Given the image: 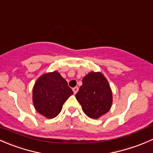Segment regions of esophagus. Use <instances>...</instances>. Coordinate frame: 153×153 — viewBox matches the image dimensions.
<instances>
[{"instance_id":"1","label":"esophagus","mask_w":153,"mask_h":153,"mask_svg":"<svg viewBox=\"0 0 153 153\" xmlns=\"http://www.w3.org/2000/svg\"><path fill=\"white\" fill-rule=\"evenodd\" d=\"M78 91H79V88L78 87H75V88H73V91H74V94H76V93L78 92Z\"/></svg>"}]
</instances>
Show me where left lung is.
<instances>
[{"mask_svg":"<svg viewBox=\"0 0 153 153\" xmlns=\"http://www.w3.org/2000/svg\"><path fill=\"white\" fill-rule=\"evenodd\" d=\"M76 98L84 113L95 119L108 113L113 102L109 83L100 72H90L84 76Z\"/></svg>","mask_w":153,"mask_h":153,"instance_id":"1","label":"left lung"}]
</instances>
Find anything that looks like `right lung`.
<instances>
[{
  "mask_svg": "<svg viewBox=\"0 0 153 153\" xmlns=\"http://www.w3.org/2000/svg\"><path fill=\"white\" fill-rule=\"evenodd\" d=\"M32 94L36 111L48 119H53L60 113L63 104L74 92L60 74L53 71L37 79Z\"/></svg>",
  "mask_w": 153,
  "mask_h": 153,
  "instance_id": "add662e5",
  "label": "right lung"
}]
</instances>
